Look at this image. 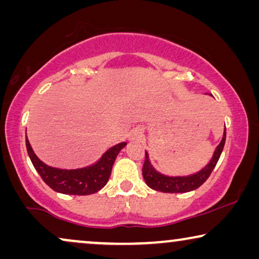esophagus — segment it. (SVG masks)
<instances>
[{"mask_svg": "<svg viewBox=\"0 0 259 259\" xmlns=\"http://www.w3.org/2000/svg\"><path fill=\"white\" fill-rule=\"evenodd\" d=\"M141 138H143V132H141V130H133L128 136V139L131 141H139L141 140Z\"/></svg>", "mask_w": 259, "mask_h": 259, "instance_id": "34e87169", "label": "esophagus"}]
</instances>
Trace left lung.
<instances>
[{
  "label": "left lung",
  "mask_w": 259,
  "mask_h": 259,
  "mask_svg": "<svg viewBox=\"0 0 259 259\" xmlns=\"http://www.w3.org/2000/svg\"><path fill=\"white\" fill-rule=\"evenodd\" d=\"M226 130H224L223 139L221 141V144H219L217 148H215L213 157H212L210 162H208L201 171L186 177H167L157 172L153 166L151 165L147 152H145V162L143 166V177L145 182H146V184L151 187V189H153L155 191H160V192L165 193H185L198 189V187L201 186L205 182H206L207 178L211 175V172L213 171L215 165H217L219 157H221L223 152V148H224Z\"/></svg>",
  "instance_id": "left-lung-1"
}]
</instances>
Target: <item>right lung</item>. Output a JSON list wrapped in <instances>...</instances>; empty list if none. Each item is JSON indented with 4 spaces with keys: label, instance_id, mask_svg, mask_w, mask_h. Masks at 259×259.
<instances>
[{
    "label": "right lung",
    "instance_id": "1",
    "mask_svg": "<svg viewBox=\"0 0 259 259\" xmlns=\"http://www.w3.org/2000/svg\"><path fill=\"white\" fill-rule=\"evenodd\" d=\"M126 143H120L109 148L102 154L98 162L88 167L77 169H61L46 165L36 157L31 148L29 140L26 137L27 152L35 169L52 190L63 194L87 196L100 191L107 184L111 176L113 164L116 155L126 146Z\"/></svg>",
    "mask_w": 259,
    "mask_h": 259
}]
</instances>
